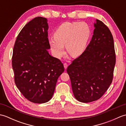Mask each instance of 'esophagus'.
Returning <instances> with one entry per match:
<instances>
[{
    "mask_svg": "<svg viewBox=\"0 0 126 126\" xmlns=\"http://www.w3.org/2000/svg\"><path fill=\"white\" fill-rule=\"evenodd\" d=\"M64 69H67V68H68V64H67V63H64Z\"/></svg>",
    "mask_w": 126,
    "mask_h": 126,
    "instance_id": "esophagus-1",
    "label": "esophagus"
}]
</instances>
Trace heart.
I'll return each instance as SVG.
<instances>
[{"instance_id":"obj_1","label":"heart","mask_w":126,"mask_h":126,"mask_svg":"<svg viewBox=\"0 0 126 126\" xmlns=\"http://www.w3.org/2000/svg\"><path fill=\"white\" fill-rule=\"evenodd\" d=\"M90 34V29L86 23L65 22L56 29L54 37L49 39V44L56 58H60L64 54L65 45L69 54L77 57L86 49Z\"/></svg>"}]
</instances>
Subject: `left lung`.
I'll return each mask as SVG.
<instances>
[{
	"label": "left lung",
	"instance_id": "left-lung-1",
	"mask_svg": "<svg viewBox=\"0 0 126 126\" xmlns=\"http://www.w3.org/2000/svg\"><path fill=\"white\" fill-rule=\"evenodd\" d=\"M94 26L90 43L66 70L75 97L83 103L97 100L105 93L112 82L116 62L111 32L98 19Z\"/></svg>",
	"mask_w": 126,
	"mask_h": 126
}]
</instances>
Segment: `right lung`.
<instances>
[{
    "mask_svg": "<svg viewBox=\"0 0 126 126\" xmlns=\"http://www.w3.org/2000/svg\"><path fill=\"white\" fill-rule=\"evenodd\" d=\"M47 18L36 17L24 26L13 50L12 68L16 86L32 102L44 103L52 97L58 77L64 69L51 56Z\"/></svg>",
    "mask_w": 126,
    "mask_h": 126,
    "instance_id": "obj_1",
    "label": "right lung"
}]
</instances>
